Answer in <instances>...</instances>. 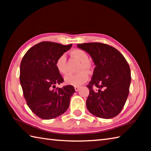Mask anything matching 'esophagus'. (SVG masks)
<instances>
[{"label": "esophagus", "mask_w": 151, "mask_h": 151, "mask_svg": "<svg viewBox=\"0 0 151 151\" xmlns=\"http://www.w3.org/2000/svg\"><path fill=\"white\" fill-rule=\"evenodd\" d=\"M79 89H80V86H75V90L76 92L79 91Z\"/></svg>", "instance_id": "34e87169"}]
</instances>
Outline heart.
<instances>
[{
  "label": "heart",
  "instance_id": "b5f03b06",
  "mask_svg": "<svg viewBox=\"0 0 151 151\" xmlns=\"http://www.w3.org/2000/svg\"><path fill=\"white\" fill-rule=\"evenodd\" d=\"M71 55L77 58L81 62L78 71L81 73L78 74H70L65 77V83L66 85L74 86H79L83 85L88 79L87 73L84 71H89L91 65L89 63V57L85 50L82 49H75L71 51ZM55 66L57 70L62 75H65L67 73L66 68V58L65 55H61L55 62Z\"/></svg>",
  "mask_w": 151,
  "mask_h": 151
}]
</instances>
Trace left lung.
<instances>
[{
	"instance_id": "left-lung-1",
	"label": "left lung",
	"mask_w": 151,
	"mask_h": 151,
	"mask_svg": "<svg viewBox=\"0 0 151 151\" xmlns=\"http://www.w3.org/2000/svg\"><path fill=\"white\" fill-rule=\"evenodd\" d=\"M91 55L95 65L87 85L86 108L93 115L112 119L121 112L129 93L131 81L129 64L119 51L100 42L78 44Z\"/></svg>"
}]
</instances>
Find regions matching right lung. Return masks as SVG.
Wrapping results in <instances>:
<instances>
[{
	"instance_id": "add662e5",
	"label": "right lung",
	"mask_w": 151,
	"mask_h": 151,
	"mask_svg": "<svg viewBox=\"0 0 151 151\" xmlns=\"http://www.w3.org/2000/svg\"><path fill=\"white\" fill-rule=\"evenodd\" d=\"M72 45L44 41L27 51L20 66V83L27 105L42 119H52L63 114L75 93L73 86L54 89L64 79L55 66L58 57Z\"/></svg>"
}]
</instances>
